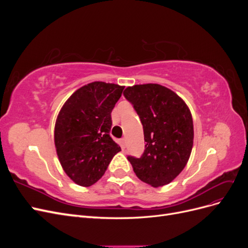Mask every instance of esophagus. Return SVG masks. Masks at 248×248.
<instances>
[{"label":"esophagus","instance_id":"obj_1","mask_svg":"<svg viewBox=\"0 0 248 248\" xmlns=\"http://www.w3.org/2000/svg\"><path fill=\"white\" fill-rule=\"evenodd\" d=\"M121 146H122V149H125V146H126V139L123 138L121 140Z\"/></svg>","mask_w":248,"mask_h":248}]
</instances>
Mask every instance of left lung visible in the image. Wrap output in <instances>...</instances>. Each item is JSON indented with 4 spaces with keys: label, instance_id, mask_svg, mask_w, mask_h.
<instances>
[{
    "label": "left lung",
    "instance_id": "1",
    "mask_svg": "<svg viewBox=\"0 0 248 248\" xmlns=\"http://www.w3.org/2000/svg\"><path fill=\"white\" fill-rule=\"evenodd\" d=\"M125 98L133 104L144 127L145 152L128 156L136 175L153 187L170 183L188 162L193 146V121L185 101L158 84L127 87Z\"/></svg>",
    "mask_w": 248,
    "mask_h": 248
}]
</instances>
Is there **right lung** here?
Segmentation results:
<instances>
[{"mask_svg":"<svg viewBox=\"0 0 248 248\" xmlns=\"http://www.w3.org/2000/svg\"><path fill=\"white\" fill-rule=\"evenodd\" d=\"M124 86L93 81L78 89L60 109L54 131L60 163L72 181L84 187L96 183L121 151L109 136L111 110Z\"/></svg>","mask_w":248,"mask_h":248,"instance_id":"1","label":"right lung"}]
</instances>
